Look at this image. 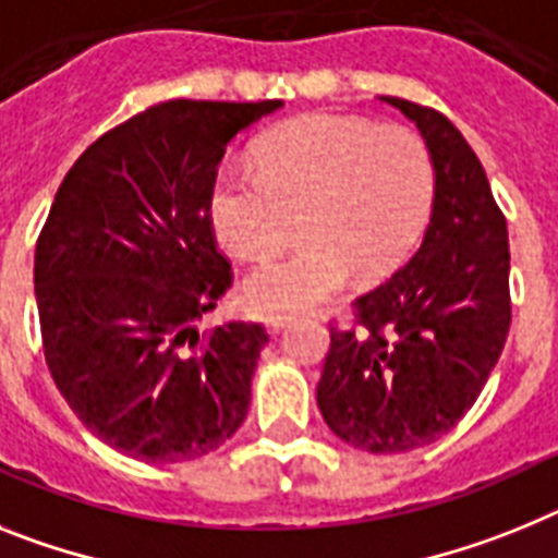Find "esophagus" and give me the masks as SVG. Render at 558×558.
Here are the masks:
<instances>
[{"label":"esophagus","instance_id":"obj_1","mask_svg":"<svg viewBox=\"0 0 558 558\" xmlns=\"http://www.w3.org/2000/svg\"><path fill=\"white\" fill-rule=\"evenodd\" d=\"M289 323H292V317H286V314H272V317H266V331L272 333V337H278L283 328H289Z\"/></svg>","mask_w":558,"mask_h":558}]
</instances>
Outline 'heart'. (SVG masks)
<instances>
[{
	"mask_svg": "<svg viewBox=\"0 0 558 558\" xmlns=\"http://www.w3.org/2000/svg\"><path fill=\"white\" fill-rule=\"evenodd\" d=\"M258 173L219 165L207 221L230 255L264 260L298 219L303 244L246 278V306L300 312L362 280L393 275L433 213L435 165L418 134L337 111H314L266 134Z\"/></svg>",
	"mask_w": 558,
	"mask_h": 558,
	"instance_id": "b5f03b06",
	"label": "heart"
}]
</instances>
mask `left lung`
Returning <instances> with one entry per match:
<instances>
[{"label":"left lung","mask_w":558,"mask_h":558,"mask_svg":"<svg viewBox=\"0 0 558 558\" xmlns=\"http://www.w3.org/2000/svg\"><path fill=\"white\" fill-rule=\"evenodd\" d=\"M418 125L435 165L415 255L331 328L317 385L331 433L365 452H410L449 433L481 396L511 326L506 216L472 145L429 106L381 98Z\"/></svg>","instance_id":"1"}]
</instances>
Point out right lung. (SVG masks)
<instances>
[{"instance_id": "right-lung-1", "label": "right lung", "mask_w": 558, "mask_h": 558, "mask_svg": "<svg viewBox=\"0 0 558 558\" xmlns=\"http://www.w3.org/2000/svg\"><path fill=\"white\" fill-rule=\"evenodd\" d=\"M280 100H168L86 148L36 244V306L52 381L72 413L123 454L182 463L244 424L269 333H198L232 286L207 221L227 143Z\"/></svg>"}]
</instances>
